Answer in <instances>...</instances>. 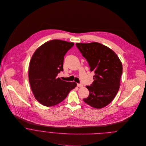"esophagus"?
<instances>
[{
    "label": "esophagus",
    "mask_w": 146,
    "mask_h": 146,
    "mask_svg": "<svg viewBox=\"0 0 146 146\" xmlns=\"http://www.w3.org/2000/svg\"><path fill=\"white\" fill-rule=\"evenodd\" d=\"M77 86H78V87H82V86H83V85L82 84H77Z\"/></svg>",
    "instance_id": "obj_1"
}]
</instances>
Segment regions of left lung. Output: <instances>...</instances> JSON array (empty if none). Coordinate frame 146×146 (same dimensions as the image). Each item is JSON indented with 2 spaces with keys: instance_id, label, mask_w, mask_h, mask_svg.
Here are the masks:
<instances>
[{
  "instance_id": "1",
  "label": "left lung",
  "mask_w": 146,
  "mask_h": 146,
  "mask_svg": "<svg viewBox=\"0 0 146 146\" xmlns=\"http://www.w3.org/2000/svg\"><path fill=\"white\" fill-rule=\"evenodd\" d=\"M76 45L88 62L90 71L95 73L93 84L86 86L89 97L83 101L95 108H104L112 102L119 91L122 63L112 49L99 42H78Z\"/></svg>"
}]
</instances>
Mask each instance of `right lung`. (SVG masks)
I'll use <instances>...</instances> for the list:
<instances>
[{"instance_id": "1", "label": "right lung", "mask_w": 146, "mask_h": 146, "mask_svg": "<svg viewBox=\"0 0 146 146\" xmlns=\"http://www.w3.org/2000/svg\"><path fill=\"white\" fill-rule=\"evenodd\" d=\"M74 42L52 40L39 46L29 64V80L35 99L41 104L50 107L60 104L77 85L57 78L63 70L64 56Z\"/></svg>"}]
</instances>
